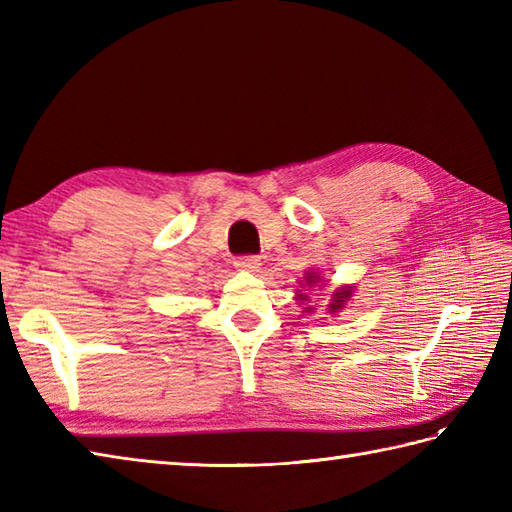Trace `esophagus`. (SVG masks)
I'll return each instance as SVG.
<instances>
[{"instance_id":"34e87169","label":"esophagus","mask_w":512,"mask_h":512,"mask_svg":"<svg viewBox=\"0 0 512 512\" xmlns=\"http://www.w3.org/2000/svg\"><path fill=\"white\" fill-rule=\"evenodd\" d=\"M259 266H262V259H259L257 255H246V257L235 259V268L244 270V273H257Z\"/></svg>"}]
</instances>
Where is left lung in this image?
Segmentation results:
<instances>
[{"instance_id": "1", "label": "left lung", "mask_w": 512, "mask_h": 512, "mask_svg": "<svg viewBox=\"0 0 512 512\" xmlns=\"http://www.w3.org/2000/svg\"><path fill=\"white\" fill-rule=\"evenodd\" d=\"M321 281V277L317 275V273H306V284L308 286H314V284H319ZM352 297V288L350 286H345V288H339L332 295V303H330V312H339L343 306H345V301ZM306 310H310V308H306Z\"/></svg>"}]
</instances>
